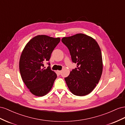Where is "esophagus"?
Listing matches in <instances>:
<instances>
[{
  "label": "esophagus",
  "mask_w": 125,
  "mask_h": 125,
  "mask_svg": "<svg viewBox=\"0 0 125 125\" xmlns=\"http://www.w3.org/2000/svg\"><path fill=\"white\" fill-rule=\"evenodd\" d=\"M57 72H58V73L59 74H60L61 73L62 71H57Z\"/></svg>",
  "instance_id": "obj_1"
}]
</instances>
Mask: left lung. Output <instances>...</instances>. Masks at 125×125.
<instances>
[{
	"mask_svg": "<svg viewBox=\"0 0 125 125\" xmlns=\"http://www.w3.org/2000/svg\"><path fill=\"white\" fill-rule=\"evenodd\" d=\"M62 42L69 50L72 62L77 68L71 71L65 81L75 95L90 94L98 83L103 72L101 49L95 39L83 33L64 37Z\"/></svg>",
	"mask_w": 125,
	"mask_h": 125,
	"instance_id": "1",
	"label": "left lung"
}]
</instances>
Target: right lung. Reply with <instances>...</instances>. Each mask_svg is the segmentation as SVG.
I'll return each instance as SVG.
<instances>
[{"label":"right lung","mask_w":125,"mask_h":125,"mask_svg":"<svg viewBox=\"0 0 125 125\" xmlns=\"http://www.w3.org/2000/svg\"><path fill=\"white\" fill-rule=\"evenodd\" d=\"M60 41V38L39 35L27 43L21 53L19 61L21 76L27 88L35 96H43L48 94L57 77L50 67L44 69V63L49 61Z\"/></svg>","instance_id":"right-lung-1"}]
</instances>
